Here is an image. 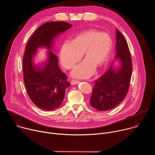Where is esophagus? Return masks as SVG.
<instances>
[{"label": "esophagus", "instance_id": "1", "mask_svg": "<svg viewBox=\"0 0 155 155\" xmlns=\"http://www.w3.org/2000/svg\"><path fill=\"white\" fill-rule=\"evenodd\" d=\"M78 82H79V81H78V80H71V84H72V85H74V84H77Z\"/></svg>", "mask_w": 155, "mask_h": 155}]
</instances>
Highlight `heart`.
Masks as SVG:
<instances>
[{"label":"heart","mask_w":155,"mask_h":155,"mask_svg":"<svg viewBox=\"0 0 155 155\" xmlns=\"http://www.w3.org/2000/svg\"><path fill=\"white\" fill-rule=\"evenodd\" d=\"M112 47V40L107 33L88 29L76 35L72 41L62 44L60 59L64 67L69 69L80 61L83 53L86 58L75 66L71 75L77 78H86L94 73L96 65L99 68L106 62Z\"/></svg>","instance_id":"heart-1"}]
</instances>
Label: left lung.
Returning a JSON list of instances; mask_svg holds the SVG:
<instances>
[{
  "mask_svg": "<svg viewBox=\"0 0 155 155\" xmlns=\"http://www.w3.org/2000/svg\"><path fill=\"white\" fill-rule=\"evenodd\" d=\"M116 56L120 66L114 69L112 64L99 79L94 81L91 105L98 111H108L118 106L126 97L132 72L131 56L127 43L116 29Z\"/></svg>",
  "mask_w": 155,
  "mask_h": 155,
  "instance_id": "left-lung-1",
  "label": "left lung"
}]
</instances>
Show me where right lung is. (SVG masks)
<instances>
[{
  "label": "right lung",
  "instance_id": "obj_1",
  "mask_svg": "<svg viewBox=\"0 0 155 155\" xmlns=\"http://www.w3.org/2000/svg\"><path fill=\"white\" fill-rule=\"evenodd\" d=\"M72 25L65 21H51L40 26L32 35L25 47L23 60V80L28 94L32 102L44 110L51 111L59 108L71 85L68 76L58 65L57 56L48 51L47 61L40 65L33 63L39 47L51 50L55 37L67 31Z\"/></svg>",
  "mask_w": 155,
  "mask_h": 155
}]
</instances>
